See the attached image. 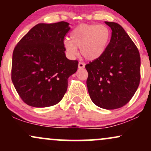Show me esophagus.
I'll return each instance as SVG.
<instances>
[{
  "label": "esophagus",
  "instance_id": "1",
  "mask_svg": "<svg viewBox=\"0 0 151 151\" xmlns=\"http://www.w3.org/2000/svg\"><path fill=\"white\" fill-rule=\"evenodd\" d=\"M78 67H79V69H83L84 67H85V65H84L83 62H79V64H78Z\"/></svg>",
  "mask_w": 151,
  "mask_h": 151
}]
</instances>
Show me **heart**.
<instances>
[{
	"label": "heart",
	"mask_w": 151,
	"mask_h": 151,
	"mask_svg": "<svg viewBox=\"0 0 151 151\" xmlns=\"http://www.w3.org/2000/svg\"><path fill=\"white\" fill-rule=\"evenodd\" d=\"M70 38L64 40V46L72 58L81 53L86 60H96L103 55L111 38L110 30L104 25L81 24L72 31Z\"/></svg>",
	"instance_id": "b5f03b06"
}]
</instances>
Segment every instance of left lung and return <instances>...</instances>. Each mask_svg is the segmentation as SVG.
Returning <instances> with one entry per match:
<instances>
[{
    "mask_svg": "<svg viewBox=\"0 0 151 151\" xmlns=\"http://www.w3.org/2000/svg\"><path fill=\"white\" fill-rule=\"evenodd\" d=\"M111 29L110 42L103 55L86 65L90 98L105 109L124 106L136 93L141 79L138 48L119 24L105 22Z\"/></svg>",
    "mask_w": 151,
    "mask_h": 151,
    "instance_id": "8db88e82",
    "label": "left lung"
}]
</instances>
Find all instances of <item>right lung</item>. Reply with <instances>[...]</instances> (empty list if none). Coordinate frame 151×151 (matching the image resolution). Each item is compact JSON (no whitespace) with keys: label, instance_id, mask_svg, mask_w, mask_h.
Wrapping results in <instances>:
<instances>
[{"label":"right lung","instance_id":"obj_1","mask_svg":"<svg viewBox=\"0 0 151 151\" xmlns=\"http://www.w3.org/2000/svg\"><path fill=\"white\" fill-rule=\"evenodd\" d=\"M67 22L39 23L19 41L12 60L11 79L27 105L54 106L63 98L68 78L77 72V60L66 58L64 38L70 30Z\"/></svg>","mask_w":151,"mask_h":151}]
</instances>
